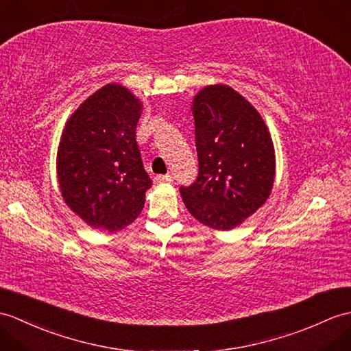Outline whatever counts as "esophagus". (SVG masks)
Listing matches in <instances>:
<instances>
[{
  "mask_svg": "<svg viewBox=\"0 0 351 351\" xmlns=\"http://www.w3.org/2000/svg\"><path fill=\"white\" fill-rule=\"evenodd\" d=\"M154 181H156L157 184H162V182H172L173 181V176L172 175H157L156 178H154Z\"/></svg>",
  "mask_w": 351,
  "mask_h": 351,
  "instance_id": "esophagus-1",
  "label": "esophagus"
}]
</instances>
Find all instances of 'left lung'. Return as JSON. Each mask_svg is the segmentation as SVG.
<instances>
[{"instance_id":"left-lung-1","label":"left lung","mask_w":351,"mask_h":351,"mask_svg":"<svg viewBox=\"0 0 351 351\" xmlns=\"http://www.w3.org/2000/svg\"><path fill=\"white\" fill-rule=\"evenodd\" d=\"M191 108L199 175L179 191L195 219L217 230H230L271 194L272 138L260 113L230 86H205Z\"/></svg>"}]
</instances>
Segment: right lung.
Wrapping results in <instances>:
<instances>
[{
  "label": "right lung",
  "mask_w": 351,
  "mask_h": 351,
  "mask_svg": "<svg viewBox=\"0 0 351 351\" xmlns=\"http://www.w3.org/2000/svg\"><path fill=\"white\" fill-rule=\"evenodd\" d=\"M142 103L125 86L108 84L65 124L56 156L64 202L94 229L118 232L145 205L152 181L136 142Z\"/></svg>",
  "instance_id": "1"
}]
</instances>
